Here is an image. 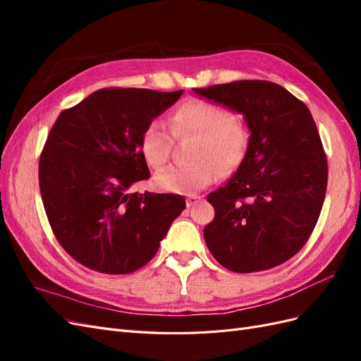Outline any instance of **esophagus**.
Instances as JSON below:
<instances>
[{
    "instance_id": "esophagus-1",
    "label": "esophagus",
    "mask_w": 361,
    "mask_h": 361,
    "mask_svg": "<svg viewBox=\"0 0 361 361\" xmlns=\"http://www.w3.org/2000/svg\"><path fill=\"white\" fill-rule=\"evenodd\" d=\"M200 197H197V195H191V197H187V207H192L195 203L199 202Z\"/></svg>"
}]
</instances>
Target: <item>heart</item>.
<instances>
[{
  "mask_svg": "<svg viewBox=\"0 0 361 361\" xmlns=\"http://www.w3.org/2000/svg\"><path fill=\"white\" fill-rule=\"evenodd\" d=\"M176 137L197 135L192 150L195 159L187 166H170L155 174V187L173 194L192 195L216 179L218 169L228 173L241 164L248 146V133L241 120L224 106L209 101H188L170 117ZM171 135L166 125L152 122L140 138L141 155L150 167L159 169L167 162Z\"/></svg>",
  "mask_w": 361,
  "mask_h": 361,
  "instance_id": "b5f03b06",
  "label": "heart"
}]
</instances>
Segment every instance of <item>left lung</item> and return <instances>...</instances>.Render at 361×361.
<instances>
[{
    "label": "left lung",
    "instance_id": "left-lung-1",
    "mask_svg": "<svg viewBox=\"0 0 361 361\" xmlns=\"http://www.w3.org/2000/svg\"><path fill=\"white\" fill-rule=\"evenodd\" d=\"M194 93L243 114L250 130L236 173L207 195L215 216L203 231L206 245L233 272L274 268L307 243L324 204L329 167L314 120L304 102L269 81Z\"/></svg>",
    "mask_w": 361,
    "mask_h": 361
}]
</instances>
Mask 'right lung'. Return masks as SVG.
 I'll use <instances>...</instances> for the list:
<instances>
[{"instance_id":"add662e5","label":"right lung","mask_w":361,"mask_h":361,"mask_svg":"<svg viewBox=\"0 0 361 361\" xmlns=\"http://www.w3.org/2000/svg\"><path fill=\"white\" fill-rule=\"evenodd\" d=\"M182 93L102 89L51 128L39 162L42 202L57 241L81 265L104 274L137 271L185 209L178 194L129 191L150 176L141 134Z\"/></svg>"}]
</instances>
